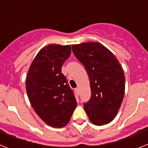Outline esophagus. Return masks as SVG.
I'll use <instances>...</instances> for the list:
<instances>
[{
    "mask_svg": "<svg viewBox=\"0 0 148 148\" xmlns=\"http://www.w3.org/2000/svg\"><path fill=\"white\" fill-rule=\"evenodd\" d=\"M75 92L77 95H79V89L78 88H75Z\"/></svg>",
    "mask_w": 148,
    "mask_h": 148,
    "instance_id": "obj_1",
    "label": "esophagus"
}]
</instances>
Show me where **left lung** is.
Instances as JSON below:
<instances>
[{
	"label": "left lung",
	"instance_id": "8db88e82",
	"mask_svg": "<svg viewBox=\"0 0 148 148\" xmlns=\"http://www.w3.org/2000/svg\"><path fill=\"white\" fill-rule=\"evenodd\" d=\"M72 49L90 78L91 97L84 104L89 119L95 125H107L116 117L124 99L122 67L116 56L99 42L75 44Z\"/></svg>",
	"mask_w": 148,
	"mask_h": 148
}]
</instances>
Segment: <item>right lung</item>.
<instances>
[{
    "label": "right lung",
    "instance_id": "add662e5",
    "mask_svg": "<svg viewBox=\"0 0 148 148\" xmlns=\"http://www.w3.org/2000/svg\"><path fill=\"white\" fill-rule=\"evenodd\" d=\"M70 54V45L46 46L35 56L27 73L26 90L30 104L38 116L53 127L66 126L77 106L73 90L61 73Z\"/></svg>",
    "mask_w": 148,
    "mask_h": 148
}]
</instances>
